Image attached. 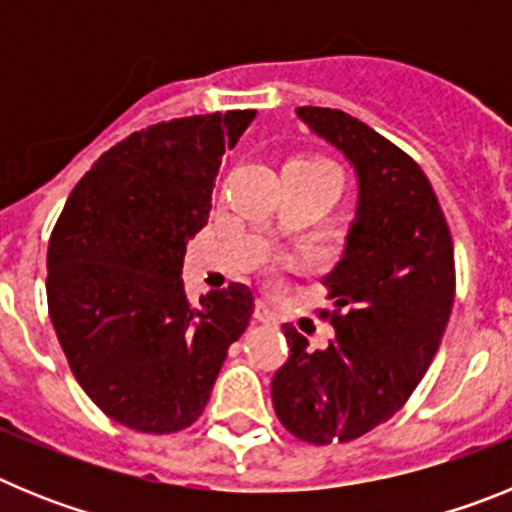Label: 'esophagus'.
Here are the masks:
<instances>
[{"mask_svg":"<svg viewBox=\"0 0 512 512\" xmlns=\"http://www.w3.org/2000/svg\"><path fill=\"white\" fill-rule=\"evenodd\" d=\"M253 318L259 320V323H266V325L277 323V318H274V312H271L269 307L264 305V302H256V307H253Z\"/></svg>","mask_w":512,"mask_h":512,"instance_id":"esophagus-1","label":"esophagus"}]
</instances>
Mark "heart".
I'll use <instances>...</instances> for the list:
<instances>
[{
  "label": "heart",
  "instance_id": "obj_1",
  "mask_svg": "<svg viewBox=\"0 0 512 512\" xmlns=\"http://www.w3.org/2000/svg\"><path fill=\"white\" fill-rule=\"evenodd\" d=\"M300 161H318V164H325V161H320V158H300Z\"/></svg>",
  "mask_w": 512,
  "mask_h": 512
}]
</instances>
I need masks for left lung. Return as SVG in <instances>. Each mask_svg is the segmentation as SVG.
Here are the masks:
<instances>
[{"label":"left lung","instance_id":"obj_1","mask_svg":"<svg viewBox=\"0 0 512 512\" xmlns=\"http://www.w3.org/2000/svg\"><path fill=\"white\" fill-rule=\"evenodd\" d=\"M315 135L354 164L356 220L323 284L336 328L310 351L284 325L289 359L271 379L277 418L300 441H354L390 420L428 372L454 305V243L428 176L405 151L356 117L297 107Z\"/></svg>","mask_w":512,"mask_h":512}]
</instances>
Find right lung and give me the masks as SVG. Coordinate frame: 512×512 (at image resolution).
<instances>
[{"instance_id":"obj_1","label":"right lung","mask_w":512,"mask_h":512,"mask_svg":"<svg viewBox=\"0 0 512 512\" xmlns=\"http://www.w3.org/2000/svg\"><path fill=\"white\" fill-rule=\"evenodd\" d=\"M253 117H179L128 135L81 176L51 233L45 292L58 343L89 400L133 431L176 433L200 418L248 328L246 284L194 307L182 266L207 225L225 146Z\"/></svg>"}]
</instances>
